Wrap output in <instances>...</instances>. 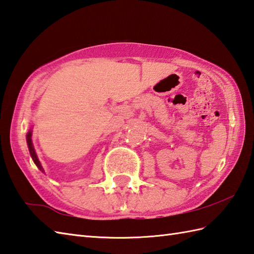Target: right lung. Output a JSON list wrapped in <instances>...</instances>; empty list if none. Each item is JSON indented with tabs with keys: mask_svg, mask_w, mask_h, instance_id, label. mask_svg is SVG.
Returning a JSON list of instances; mask_svg holds the SVG:
<instances>
[{
	"mask_svg": "<svg viewBox=\"0 0 254 254\" xmlns=\"http://www.w3.org/2000/svg\"><path fill=\"white\" fill-rule=\"evenodd\" d=\"M32 133H33L32 129H29V131L27 132V136H26V140H27V144H28V149H29L30 156H32V158H33V160H34L35 164L37 165V168H38L40 171H43V172H45L44 169H43V167H41V164H40V162H39V160H38L37 154H36L35 149H34V146H33V141H32Z\"/></svg>",
	"mask_w": 254,
	"mask_h": 254,
	"instance_id": "obj_1",
	"label": "right lung"
}]
</instances>
